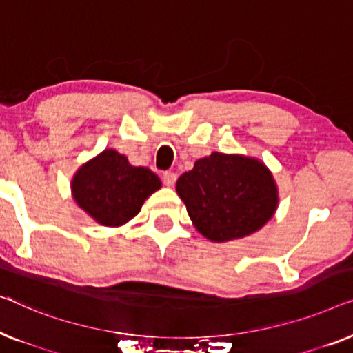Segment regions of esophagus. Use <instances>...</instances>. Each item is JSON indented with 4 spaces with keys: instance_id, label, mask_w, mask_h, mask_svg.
<instances>
[{
    "instance_id": "1",
    "label": "esophagus",
    "mask_w": 353,
    "mask_h": 353,
    "mask_svg": "<svg viewBox=\"0 0 353 353\" xmlns=\"http://www.w3.org/2000/svg\"><path fill=\"white\" fill-rule=\"evenodd\" d=\"M176 179H177L176 172H172V171H166V172H163V182H165V185H168V187H172V185H174Z\"/></svg>"
}]
</instances>
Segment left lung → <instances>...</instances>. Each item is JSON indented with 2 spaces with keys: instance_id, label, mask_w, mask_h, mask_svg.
Segmentation results:
<instances>
[{
  "instance_id": "8db88e82",
  "label": "left lung",
  "mask_w": 353,
  "mask_h": 353,
  "mask_svg": "<svg viewBox=\"0 0 353 353\" xmlns=\"http://www.w3.org/2000/svg\"><path fill=\"white\" fill-rule=\"evenodd\" d=\"M193 225L224 243L264 227L278 206V188L264 163L243 155L211 153L195 161L176 183Z\"/></svg>"
}]
</instances>
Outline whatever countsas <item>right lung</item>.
Masks as SVG:
<instances>
[{"label": "right lung", "mask_w": 353, "mask_h": 353, "mask_svg": "<svg viewBox=\"0 0 353 353\" xmlns=\"http://www.w3.org/2000/svg\"><path fill=\"white\" fill-rule=\"evenodd\" d=\"M160 187L155 172L129 165L125 155L107 148L77 171L72 195L99 224L120 227L137 216L143 201Z\"/></svg>", "instance_id": "1"}]
</instances>
